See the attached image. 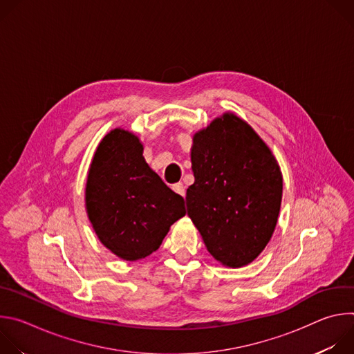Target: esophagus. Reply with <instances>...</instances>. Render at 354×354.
<instances>
[{
	"label": "esophagus",
	"mask_w": 354,
	"mask_h": 354,
	"mask_svg": "<svg viewBox=\"0 0 354 354\" xmlns=\"http://www.w3.org/2000/svg\"><path fill=\"white\" fill-rule=\"evenodd\" d=\"M172 189H174V192H175V193H178V194H180V196H183V197H185L186 190H185V186H183V183H182V182L175 183V185L172 186Z\"/></svg>",
	"instance_id": "34e87169"
}]
</instances>
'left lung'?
Here are the masks:
<instances>
[{
  "label": "left lung",
  "instance_id": "1",
  "mask_svg": "<svg viewBox=\"0 0 354 354\" xmlns=\"http://www.w3.org/2000/svg\"><path fill=\"white\" fill-rule=\"evenodd\" d=\"M190 156L187 214L207 250L228 268L255 261L281 205L283 176L272 151L246 122L224 113L193 136Z\"/></svg>",
  "mask_w": 354,
  "mask_h": 354
}]
</instances>
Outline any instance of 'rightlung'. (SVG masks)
I'll list each match as a JSON object with an SVG mask.
<instances>
[{
	"mask_svg": "<svg viewBox=\"0 0 354 354\" xmlns=\"http://www.w3.org/2000/svg\"><path fill=\"white\" fill-rule=\"evenodd\" d=\"M85 207L99 241L130 262L157 250L186 214L183 197L148 167L138 137L123 129L108 133L95 151Z\"/></svg>",
	"mask_w": 354,
	"mask_h": 354,
	"instance_id": "add662e5",
	"label": "right lung"
}]
</instances>
